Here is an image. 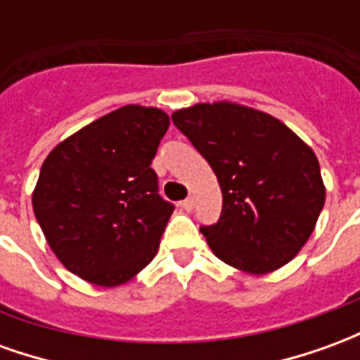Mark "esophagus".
Instances as JSON below:
<instances>
[{
    "label": "esophagus",
    "mask_w": 360,
    "mask_h": 360,
    "mask_svg": "<svg viewBox=\"0 0 360 360\" xmlns=\"http://www.w3.org/2000/svg\"><path fill=\"white\" fill-rule=\"evenodd\" d=\"M181 208H183L185 212H191L193 208H195V200H193V198H185V200L181 202Z\"/></svg>",
    "instance_id": "1"
}]
</instances>
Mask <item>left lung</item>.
<instances>
[{
    "label": "left lung",
    "instance_id": "left-lung-1",
    "mask_svg": "<svg viewBox=\"0 0 360 360\" xmlns=\"http://www.w3.org/2000/svg\"><path fill=\"white\" fill-rule=\"evenodd\" d=\"M172 119L221 188L218 224L200 227L212 252L249 274L293 260L326 200L312 148L279 119L237 103H196Z\"/></svg>",
    "mask_w": 360,
    "mask_h": 360
}]
</instances>
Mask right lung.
Returning <instances> with one entry per match:
<instances>
[{
	"instance_id": "right-lung-1",
	"label": "right lung",
	"mask_w": 360,
	"mask_h": 360,
	"mask_svg": "<svg viewBox=\"0 0 360 360\" xmlns=\"http://www.w3.org/2000/svg\"><path fill=\"white\" fill-rule=\"evenodd\" d=\"M169 117L125 105L59 142L44 160L32 206L48 245L67 270L115 287L156 257L173 214L150 167Z\"/></svg>"
}]
</instances>
